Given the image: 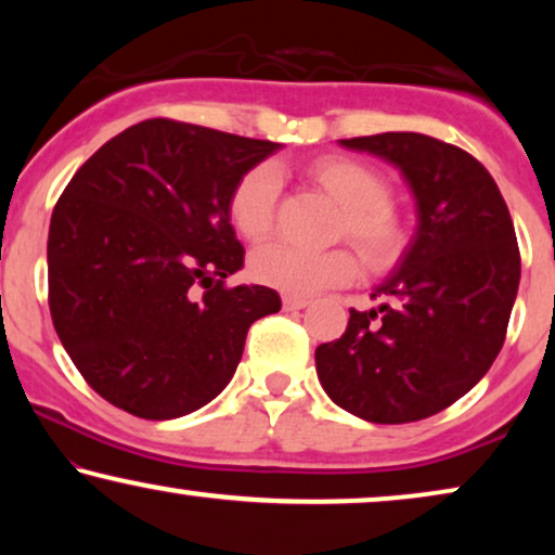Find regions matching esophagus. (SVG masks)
Segmentation results:
<instances>
[{"label":"esophagus","mask_w":555,"mask_h":555,"mask_svg":"<svg viewBox=\"0 0 555 555\" xmlns=\"http://www.w3.org/2000/svg\"><path fill=\"white\" fill-rule=\"evenodd\" d=\"M306 306H308V298H298V295H285V298H283L285 310H300Z\"/></svg>","instance_id":"1"}]
</instances>
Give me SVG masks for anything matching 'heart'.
Masks as SVG:
<instances>
[{"mask_svg": "<svg viewBox=\"0 0 555 555\" xmlns=\"http://www.w3.org/2000/svg\"><path fill=\"white\" fill-rule=\"evenodd\" d=\"M310 179L340 204L338 234L359 249L371 268H384L404 247V227L389 204V184L371 166L346 156H325L310 164ZM280 196V173L272 164L245 171L230 194V219L242 237L260 242L272 232ZM257 283L280 293L306 295L344 285L356 275V257L344 247L306 249L272 242L253 257Z\"/></svg>", "mask_w": 555, "mask_h": 555, "instance_id": "heart-1", "label": "heart"}]
</instances>
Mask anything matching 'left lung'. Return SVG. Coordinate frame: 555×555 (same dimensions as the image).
<instances>
[{
	"label": "left lung",
	"mask_w": 555,
	"mask_h": 555,
	"mask_svg": "<svg viewBox=\"0 0 555 555\" xmlns=\"http://www.w3.org/2000/svg\"><path fill=\"white\" fill-rule=\"evenodd\" d=\"M340 146L397 166L416 232L371 293L378 306L351 308L344 336L315 348L318 378L366 422L427 420L465 397L505 344L520 283L511 211L488 169L452 143L391 131Z\"/></svg>",
	"instance_id": "left-lung-1"
}]
</instances>
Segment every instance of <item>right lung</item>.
<instances>
[{"instance_id": "obj_1", "label": "right lung", "mask_w": 555, "mask_h": 555, "mask_svg": "<svg viewBox=\"0 0 555 555\" xmlns=\"http://www.w3.org/2000/svg\"><path fill=\"white\" fill-rule=\"evenodd\" d=\"M280 143L141 120L75 171L50 219V315L82 378L141 420H177L230 384L249 325L278 313L245 264L230 194Z\"/></svg>"}]
</instances>
